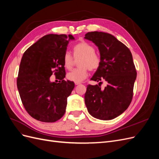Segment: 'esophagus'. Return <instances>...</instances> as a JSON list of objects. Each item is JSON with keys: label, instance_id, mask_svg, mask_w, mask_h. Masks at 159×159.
<instances>
[{"label": "esophagus", "instance_id": "34e87169", "mask_svg": "<svg viewBox=\"0 0 159 159\" xmlns=\"http://www.w3.org/2000/svg\"><path fill=\"white\" fill-rule=\"evenodd\" d=\"M80 83H78V82H75V85H80Z\"/></svg>", "mask_w": 159, "mask_h": 159}]
</instances>
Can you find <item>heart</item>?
I'll use <instances>...</instances> for the list:
<instances>
[{"instance_id":"1","label":"heart","mask_w":159,"mask_h":159,"mask_svg":"<svg viewBox=\"0 0 159 159\" xmlns=\"http://www.w3.org/2000/svg\"><path fill=\"white\" fill-rule=\"evenodd\" d=\"M75 59H80L79 68L73 70L67 74V78L74 82H81L88 75V69L96 71L101 65V57L95 53L93 45L86 42H81L75 44L73 48ZM63 64L67 70H71L74 64V58L69 52H66L63 56Z\"/></svg>"}]
</instances>
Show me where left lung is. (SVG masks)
I'll list each match as a JSON object with an SVG mask.
<instances>
[{
  "label": "left lung",
  "instance_id": "8db88e82",
  "mask_svg": "<svg viewBox=\"0 0 159 159\" xmlns=\"http://www.w3.org/2000/svg\"><path fill=\"white\" fill-rule=\"evenodd\" d=\"M85 38L98 47L101 65L91 78L99 85H88L85 103L89 113L101 120H111L122 114L131 103L137 71L131 51L108 33L91 32ZM107 81L104 90L100 86Z\"/></svg>",
  "mask_w": 159,
  "mask_h": 159
}]
</instances>
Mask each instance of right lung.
Listing matches in <instances>:
<instances>
[{
    "instance_id": "1",
    "label": "right lung",
    "mask_w": 159,
    "mask_h": 159,
    "mask_svg": "<svg viewBox=\"0 0 159 159\" xmlns=\"http://www.w3.org/2000/svg\"><path fill=\"white\" fill-rule=\"evenodd\" d=\"M69 34H48L41 38L24 53L19 67L17 88L28 113L42 122L53 123L65 113L67 98L74 83L65 81L63 56L70 40ZM55 72L60 83H51Z\"/></svg>"
}]
</instances>
